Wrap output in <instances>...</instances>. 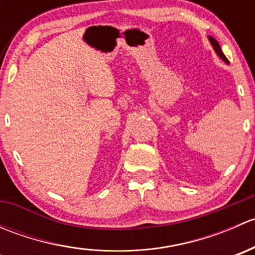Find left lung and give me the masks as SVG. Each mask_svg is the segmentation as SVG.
I'll list each match as a JSON object with an SVG mask.
<instances>
[{"label":"left lung","instance_id":"left-lung-1","mask_svg":"<svg viewBox=\"0 0 255 255\" xmlns=\"http://www.w3.org/2000/svg\"><path fill=\"white\" fill-rule=\"evenodd\" d=\"M208 40H210V43H211V45H212V48H213V50L216 51V54H217L218 56H220L221 59H222L223 61H225L226 64H230V61H228V59L226 58L225 56V54H223V51H222V49H221V47H220V44H218V42L217 40L215 39V38L213 37H211V35H208Z\"/></svg>","mask_w":255,"mask_h":255}]
</instances>
